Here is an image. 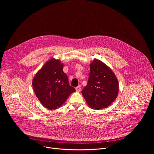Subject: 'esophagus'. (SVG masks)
I'll list each match as a JSON object with an SVG mask.
<instances>
[{"label":"esophagus","mask_w":154,"mask_h":154,"mask_svg":"<svg viewBox=\"0 0 154 154\" xmlns=\"http://www.w3.org/2000/svg\"><path fill=\"white\" fill-rule=\"evenodd\" d=\"M75 90H76V91H77V92H80V90H81V86H80V85H79L78 86H77V87L75 88Z\"/></svg>","instance_id":"34e87169"}]
</instances>
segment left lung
<instances>
[{
    "label": "left lung",
    "instance_id": "left-lung-1",
    "mask_svg": "<svg viewBox=\"0 0 154 154\" xmlns=\"http://www.w3.org/2000/svg\"><path fill=\"white\" fill-rule=\"evenodd\" d=\"M119 92L118 80L107 65L95 58L90 64L87 85L82 94L91 108H105L116 99Z\"/></svg>",
    "mask_w": 154,
    "mask_h": 154
}]
</instances>
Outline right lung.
I'll list each match as a JSON object with an SVG mask.
<instances>
[{
	"label": "right lung",
	"instance_id": "right-lung-1",
	"mask_svg": "<svg viewBox=\"0 0 154 154\" xmlns=\"http://www.w3.org/2000/svg\"><path fill=\"white\" fill-rule=\"evenodd\" d=\"M63 64L54 58L48 61L35 75L32 85L36 96L49 109L60 107L75 91L63 71Z\"/></svg>",
	"mask_w": 154,
	"mask_h": 154
}]
</instances>
